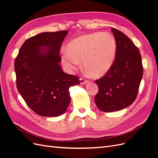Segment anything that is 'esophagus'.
<instances>
[{
    "instance_id": "34e87169",
    "label": "esophagus",
    "mask_w": 158,
    "mask_h": 158,
    "mask_svg": "<svg viewBox=\"0 0 158 158\" xmlns=\"http://www.w3.org/2000/svg\"><path fill=\"white\" fill-rule=\"evenodd\" d=\"M80 84H85L86 83H88V81L82 78H80Z\"/></svg>"
}]
</instances>
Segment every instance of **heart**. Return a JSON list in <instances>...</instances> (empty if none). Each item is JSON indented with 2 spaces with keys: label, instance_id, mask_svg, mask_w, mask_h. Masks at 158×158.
<instances>
[{
  "label": "heart",
  "instance_id": "obj_1",
  "mask_svg": "<svg viewBox=\"0 0 158 158\" xmlns=\"http://www.w3.org/2000/svg\"><path fill=\"white\" fill-rule=\"evenodd\" d=\"M117 54V43L109 33H94L76 38L68 45V51L62 53V63L72 73L82 60L88 74L95 78L106 75L111 70Z\"/></svg>",
  "mask_w": 158,
  "mask_h": 158
}]
</instances>
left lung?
Listing matches in <instances>:
<instances>
[{
	"instance_id": "left-lung-1",
	"label": "left lung",
	"mask_w": 158,
	"mask_h": 158,
	"mask_svg": "<svg viewBox=\"0 0 158 158\" xmlns=\"http://www.w3.org/2000/svg\"><path fill=\"white\" fill-rule=\"evenodd\" d=\"M111 31L117 43L115 59L111 70L95 80L99 92L95 103L104 112L119 111L135 102L143 75L139 49L123 32Z\"/></svg>"
}]
</instances>
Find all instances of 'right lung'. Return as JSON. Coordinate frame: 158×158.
<instances>
[{
    "label": "right lung",
    "mask_w": 158,
    "mask_h": 158,
    "mask_svg": "<svg viewBox=\"0 0 158 158\" xmlns=\"http://www.w3.org/2000/svg\"><path fill=\"white\" fill-rule=\"evenodd\" d=\"M68 31L44 32L27 39L14 62L16 85L28 106L39 115L63 114L70 103L69 88L79 78L62 70L59 52Z\"/></svg>",
    "instance_id": "add662e5"
}]
</instances>
